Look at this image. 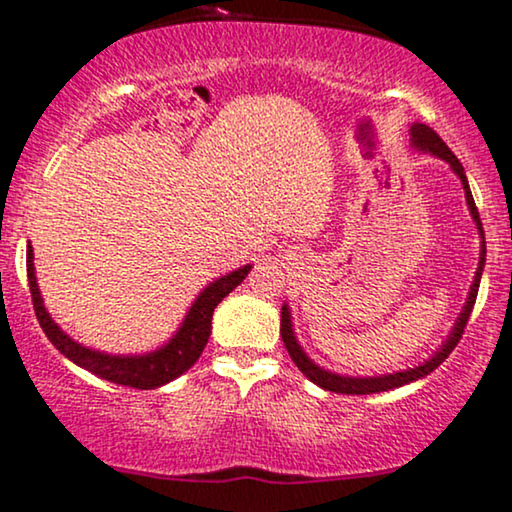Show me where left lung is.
Masks as SVG:
<instances>
[{"instance_id": "1", "label": "left lung", "mask_w": 512, "mask_h": 512, "mask_svg": "<svg viewBox=\"0 0 512 512\" xmlns=\"http://www.w3.org/2000/svg\"><path fill=\"white\" fill-rule=\"evenodd\" d=\"M411 144L416 151H425L430 155H435V158L444 160V163L451 165V170L458 174V179H461L463 184V191H465V200H468V208H470V215L475 219L477 224V231H480V238H482V250H480V267L475 271V281H472L470 286V293H468V300H465V307L461 316H458V321L454 323V328H451L449 338L444 340V345L437 349L432 357L425 361V364H420L416 368H406V371H397V373H387V375H368V378H352V375H340V373H331L326 371V368L316 366L312 359L304 354V349L300 347V342L295 340V333H293V321H290V309L288 304H283L281 309V338H283V345H286L290 359L295 361V366L300 368V371L307 375L309 380H312L314 385L323 387V390L328 392H338V394H375V392H387V390H394V387H401V385H409L413 380L418 378H425V375H430L435 368L442 364V361L449 357L451 352H454V347L458 345V340L463 338V328L465 323L470 319V312L472 307H475V300H477V290H480V278H482V269H484V260H487V243H484V229H482V222H480V212L475 208V200H472V193H470V186H468V177H465L463 172V165L461 160L456 158L454 153H451V148L444 144L442 139H439V134L435 129L428 127V125H411Z\"/></svg>"}]
</instances>
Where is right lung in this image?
I'll return each mask as SVG.
<instances>
[{"label":"right lung","instance_id":"obj_1","mask_svg":"<svg viewBox=\"0 0 512 512\" xmlns=\"http://www.w3.org/2000/svg\"><path fill=\"white\" fill-rule=\"evenodd\" d=\"M32 260H35V257H32V245H28V283L32 304H35L37 321H40L42 331L51 340V345H54L63 357L73 361V364L84 368V371L99 375V378L108 380V383L137 387V390H155V387L167 385L170 380L179 378L181 373H186L193 364H196L200 354H203L205 345H208L212 331V312H215L217 304L222 302L252 269V264H245V267L212 281L210 286L196 297V302L191 304L184 323H181L179 331L167 340V345L153 349V352L148 354L125 357V354H106L84 347L51 321L49 312L44 309L40 288H37L35 264H32Z\"/></svg>","mask_w":512,"mask_h":512}]
</instances>
